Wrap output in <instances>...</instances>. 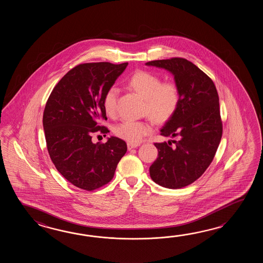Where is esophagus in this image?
Listing matches in <instances>:
<instances>
[{
	"label": "esophagus",
	"mask_w": 263,
	"mask_h": 263,
	"mask_svg": "<svg viewBox=\"0 0 263 263\" xmlns=\"http://www.w3.org/2000/svg\"><path fill=\"white\" fill-rule=\"evenodd\" d=\"M139 145V144H134V143H128V149H132V148H135Z\"/></svg>",
	"instance_id": "esophagus-1"
}]
</instances>
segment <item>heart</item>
<instances>
[{
    "label": "heart",
    "instance_id": "heart-1",
    "mask_svg": "<svg viewBox=\"0 0 263 263\" xmlns=\"http://www.w3.org/2000/svg\"><path fill=\"white\" fill-rule=\"evenodd\" d=\"M129 85L145 99L144 112L156 123L166 122L177 112L180 102L179 85L174 81H163L156 73L138 70L129 80ZM118 90L111 87L102 99V105L108 116L117 114ZM152 125L146 120H125L115 128V134L129 143H139L151 134Z\"/></svg>",
    "mask_w": 263,
    "mask_h": 263
}]
</instances>
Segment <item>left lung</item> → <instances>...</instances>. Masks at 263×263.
I'll list each match as a JSON object with an SVG mask.
<instances>
[{"label":"left lung","mask_w":263,"mask_h":263,"mask_svg":"<svg viewBox=\"0 0 263 263\" xmlns=\"http://www.w3.org/2000/svg\"><path fill=\"white\" fill-rule=\"evenodd\" d=\"M145 64L173 73L179 85V108L161 129V135L177 140L173 145L170 141L154 144L158 158L149 173L162 187L179 189L200 178L215 156L223 134L218 93L213 80L185 58Z\"/></svg>","instance_id":"obj_1"}]
</instances>
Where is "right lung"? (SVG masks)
Returning a JSON list of instances; mask_svg holds the SVG:
<instances>
[{
  "label": "right lung",
  "instance_id": "add662e5",
  "mask_svg": "<svg viewBox=\"0 0 263 263\" xmlns=\"http://www.w3.org/2000/svg\"><path fill=\"white\" fill-rule=\"evenodd\" d=\"M128 63H84L73 67L57 83L47 101L43 128L47 148L58 172L74 186L94 191L109 183L126 142L112 136L106 143H92V135L106 136L100 126L107 120L102 99Z\"/></svg>",
  "mask_w": 263,
  "mask_h": 263
}]
</instances>
